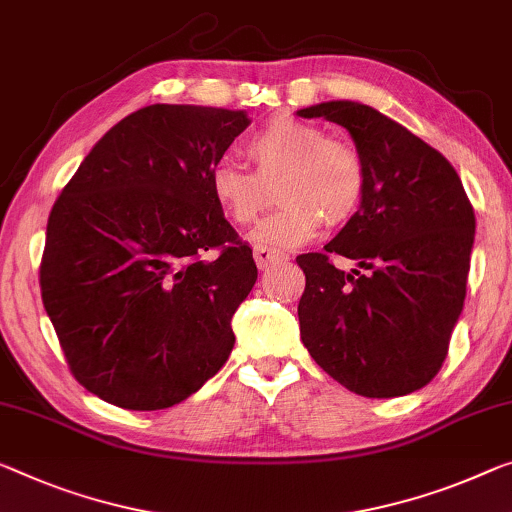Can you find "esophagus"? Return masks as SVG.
<instances>
[{"instance_id": "1", "label": "esophagus", "mask_w": 512, "mask_h": 512, "mask_svg": "<svg viewBox=\"0 0 512 512\" xmlns=\"http://www.w3.org/2000/svg\"><path fill=\"white\" fill-rule=\"evenodd\" d=\"M254 261L258 265V270H267V267L288 261V256L281 254V251H274V249H267V247H256L254 249Z\"/></svg>"}]
</instances>
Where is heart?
Returning a JSON list of instances; mask_svg holds the SVG:
<instances>
[{
    "label": "heart",
    "instance_id": "heart-1",
    "mask_svg": "<svg viewBox=\"0 0 512 512\" xmlns=\"http://www.w3.org/2000/svg\"><path fill=\"white\" fill-rule=\"evenodd\" d=\"M251 171L219 162L208 176L217 208L233 224L247 226L267 203V183L281 178L283 208L258 224L251 240L258 247H300L316 238L322 222L343 224L364 203L368 169L364 155L345 139L327 137L316 123L277 116L247 139Z\"/></svg>",
    "mask_w": 512,
    "mask_h": 512
}]
</instances>
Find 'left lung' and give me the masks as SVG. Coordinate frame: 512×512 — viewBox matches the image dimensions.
Returning <instances> with one entry per match:
<instances>
[{"mask_svg": "<svg viewBox=\"0 0 512 512\" xmlns=\"http://www.w3.org/2000/svg\"><path fill=\"white\" fill-rule=\"evenodd\" d=\"M343 125L368 169L364 203L325 251L297 256L306 350L345 389L405 396L439 373L467 295L476 217L446 157L368 105L297 112ZM357 260L343 273L333 256Z\"/></svg>", "mask_w": 512, "mask_h": 512, "instance_id": "8db88e82", "label": "left lung"}]
</instances>
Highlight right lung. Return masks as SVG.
Instances as JSON below:
<instances>
[{"mask_svg": "<svg viewBox=\"0 0 512 512\" xmlns=\"http://www.w3.org/2000/svg\"><path fill=\"white\" fill-rule=\"evenodd\" d=\"M245 112L148 105L84 157L54 201L41 295L70 373L123 410H164L229 359L258 270L208 176Z\"/></svg>", "mask_w": 512, "mask_h": 512, "instance_id": "1", "label": "right lung"}]
</instances>
